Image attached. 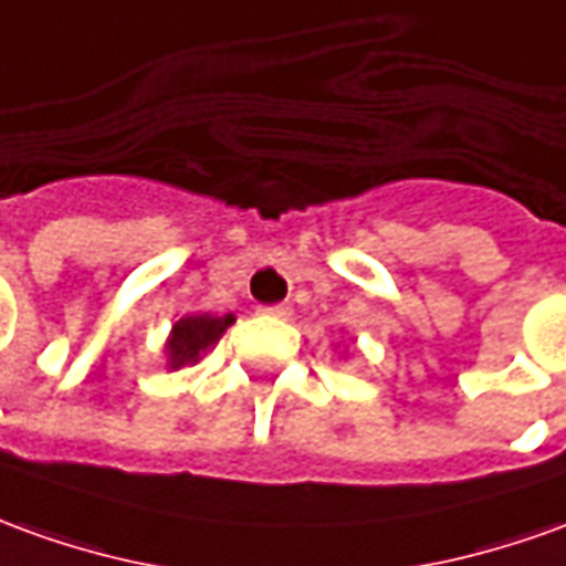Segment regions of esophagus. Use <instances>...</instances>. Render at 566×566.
I'll list each match as a JSON object with an SVG mask.
<instances>
[{"mask_svg": "<svg viewBox=\"0 0 566 566\" xmlns=\"http://www.w3.org/2000/svg\"><path fill=\"white\" fill-rule=\"evenodd\" d=\"M263 315H272V318H291V306L287 303H279V306H263Z\"/></svg>", "mask_w": 566, "mask_h": 566, "instance_id": "34e87169", "label": "esophagus"}]
</instances>
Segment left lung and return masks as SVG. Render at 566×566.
Here are the masks:
<instances>
[{
  "instance_id": "1",
  "label": "left lung",
  "mask_w": 566,
  "mask_h": 566,
  "mask_svg": "<svg viewBox=\"0 0 566 566\" xmlns=\"http://www.w3.org/2000/svg\"><path fill=\"white\" fill-rule=\"evenodd\" d=\"M343 355H346V352H343Z\"/></svg>"
}]
</instances>
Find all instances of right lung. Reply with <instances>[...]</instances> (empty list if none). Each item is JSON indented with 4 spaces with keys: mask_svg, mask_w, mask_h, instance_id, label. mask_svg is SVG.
<instances>
[{
    "mask_svg": "<svg viewBox=\"0 0 566 566\" xmlns=\"http://www.w3.org/2000/svg\"><path fill=\"white\" fill-rule=\"evenodd\" d=\"M235 315H211V312H189L184 318L171 324V334L165 339V367L180 370V367L196 365L208 349H214L217 339L227 334Z\"/></svg>",
    "mask_w": 566,
    "mask_h": 566,
    "instance_id": "obj_1",
    "label": "right lung"
}]
</instances>
